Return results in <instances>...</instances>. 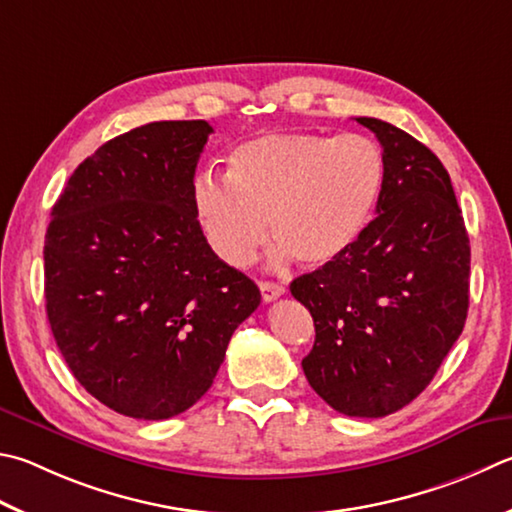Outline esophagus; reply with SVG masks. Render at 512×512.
<instances>
[{"label":"esophagus","instance_id":"34e87169","mask_svg":"<svg viewBox=\"0 0 512 512\" xmlns=\"http://www.w3.org/2000/svg\"><path fill=\"white\" fill-rule=\"evenodd\" d=\"M259 291H262L264 302H273L280 295H284V286L275 284V282H259Z\"/></svg>","mask_w":512,"mask_h":512}]
</instances>
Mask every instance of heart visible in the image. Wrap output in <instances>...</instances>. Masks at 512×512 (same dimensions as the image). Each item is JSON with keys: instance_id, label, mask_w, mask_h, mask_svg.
Here are the masks:
<instances>
[{"instance_id": "heart-1", "label": "heart", "mask_w": 512, "mask_h": 512, "mask_svg": "<svg viewBox=\"0 0 512 512\" xmlns=\"http://www.w3.org/2000/svg\"><path fill=\"white\" fill-rule=\"evenodd\" d=\"M385 159L362 134L268 132L239 143L226 179L194 183V215L221 262L248 266L273 235L277 257L322 268L345 257L369 226Z\"/></svg>"}]
</instances>
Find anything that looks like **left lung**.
Segmentation results:
<instances>
[{
  "instance_id": "8db88e82",
  "label": "left lung",
  "mask_w": 512,
  "mask_h": 512,
  "mask_svg": "<svg viewBox=\"0 0 512 512\" xmlns=\"http://www.w3.org/2000/svg\"><path fill=\"white\" fill-rule=\"evenodd\" d=\"M385 181L376 217L345 257L300 275L291 295L311 311L302 360L322 401L380 418L412 403L461 336L470 304V239L450 174L423 143L378 118Z\"/></svg>"
}]
</instances>
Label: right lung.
<instances>
[{
    "mask_svg": "<svg viewBox=\"0 0 512 512\" xmlns=\"http://www.w3.org/2000/svg\"><path fill=\"white\" fill-rule=\"evenodd\" d=\"M212 127L161 120L82 161L44 239L46 315L78 383L118 414L161 421L208 392L262 295L212 253L194 170Z\"/></svg>",
    "mask_w": 512,
    "mask_h": 512,
    "instance_id": "right-lung-1",
    "label": "right lung"
}]
</instances>
